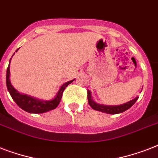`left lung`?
<instances>
[{
	"mask_svg": "<svg viewBox=\"0 0 158 158\" xmlns=\"http://www.w3.org/2000/svg\"><path fill=\"white\" fill-rule=\"evenodd\" d=\"M139 98V97H136L135 98H134L131 101L128 102L126 103L121 104V105L117 106H107V105H102V104H98L95 102L92 98L91 92L88 90V100H89V104L90 105L93 109L96 110H99L102 112L107 113V114H119V113L124 112L125 110H128L129 108H130L136 102V101Z\"/></svg>",
	"mask_w": 158,
	"mask_h": 158,
	"instance_id": "1",
	"label": "left lung"
}]
</instances>
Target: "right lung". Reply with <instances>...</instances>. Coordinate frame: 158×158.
I'll list each match as a JSON object with an SVG mask.
<instances>
[{
    "label": "right lung",
    "mask_w": 158,
    "mask_h": 158,
    "mask_svg": "<svg viewBox=\"0 0 158 158\" xmlns=\"http://www.w3.org/2000/svg\"><path fill=\"white\" fill-rule=\"evenodd\" d=\"M18 50L19 49H17L15 51V52ZM10 60H10V62H9L8 68H7V71H6V86H7V89H8L9 93L10 94L11 98H13L14 101L15 102L16 104L21 109H23V110H25L27 112L38 114V113L47 112V111L55 109L57 106L59 105L60 99L62 98V94H63V92L65 89V88L74 80V79H73V80H70V81H68L62 84L61 86L60 87L56 97L52 100H49V101L39 100V99L34 98L33 97L28 96L26 94H19L12 86L10 80Z\"/></svg>",
    "instance_id": "1"
}]
</instances>
